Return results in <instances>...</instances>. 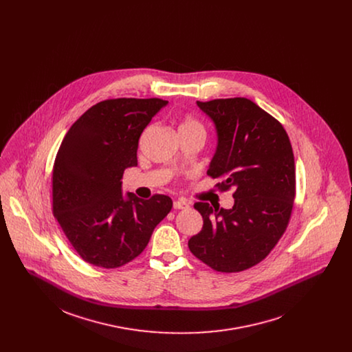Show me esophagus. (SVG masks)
Instances as JSON below:
<instances>
[{
	"instance_id": "esophagus-1",
	"label": "esophagus",
	"mask_w": 352,
	"mask_h": 352,
	"mask_svg": "<svg viewBox=\"0 0 352 352\" xmlns=\"http://www.w3.org/2000/svg\"><path fill=\"white\" fill-rule=\"evenodd\" d=\"M188 203L186 201H173V208L176 210H184V208H188Z\"/></svg>"
}]
</instances>
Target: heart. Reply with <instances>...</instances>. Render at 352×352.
Returning <instances> with one entry per match:
<instances>
[{
	"mask_svg": "<svg viewBox=\"0 0 352 352\" xmlns=\"http://www.w3.org/2000/svg\"><path fill=\"white\" fill-rule=\"evenodd\" d=\"M184 130H201L203 131V127L197 119H194L191 116H186L179 124V131H184Z\"/></svg>",
	"mask_w": 352,
	"mask_h": 352,
	"instance_id": "heart-1",
	"label": "heart"
}]
</instances>
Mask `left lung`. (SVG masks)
Returning <instances> with one entry per match:
<instances>
[{
	"label": "left lung",
	"instance_id": "1",
	"mask_svg": "<svg viewBox=\"0 0 352 352\" xmlns=\"http://www.w3.org/2000/svg\"><path fill=\"white\" fill-rule=\"evenodd\" d=\"M212 120L217 149L207 175L233 190L232 208L198 201L203 228L188 248L219 272L260 263L285 233L296 198V165L283 126L245 98L197 101Z\"/></svg>",
	"mask_w": 352,
	"mask_h": 352
}]
</instances>
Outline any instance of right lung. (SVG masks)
<instances>
[{"instance_id":"right-lung-1","label":"right lung","mask_w":352,"mask_h":352,"mask_svg":"<svg viewBox=\"0 0 352 352\" xmlns=\"http://www.w3.org/2000/svg\"><path fill=\"white\" fill-rule=\"evenodd\" d=\"M161 99H112L81 115L65 135L52 169V212L89 264L116 268L144 251L172 199L123 197L126 168L137 166L138 141Z\"/></svg>"}]
</instances>
